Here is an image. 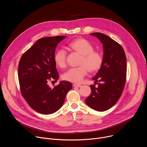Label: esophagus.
I'll use <instances>...</instances> for the list:
<instances>
[{"instance_id":"1","label":"esophagus","mask_w":147,"mask_h":147,"mask_svg":"<svg viewBox=\"0 0 147 147\" xmlns=\"http://www.w3.org/2000/svg\"><path fill=\"white\" fill-rule=\"evenodd\" d=\"M73 86L74 87L79 88V87H81V85H80V84H73Z\"/></svg>"}]
</instances>
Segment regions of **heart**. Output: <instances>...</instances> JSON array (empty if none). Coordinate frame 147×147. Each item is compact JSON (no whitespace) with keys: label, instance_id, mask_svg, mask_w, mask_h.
<instances>
[{"label":"heart","instance_id":"b5f03b06","mask_svg":"<svg viewBox=\"0 0 147 147\" xmlns=\"http://www.w3.org/2000/svg\"><path fill=\"white\" fill-rule=\"evenodd\" d=\"M72 50L82 55L80 66L69 69L63 74L65 80L74 83L81 82L88 74V70L95 71L99 70L103 63L102 55L98 52L94 51V46L85 39H77L69 44ZM56 64L63 68L66 65V51L63 48L58 49L54 56Z\"/></svg>","mask_w":147,"mask_h":147}]
</instances>
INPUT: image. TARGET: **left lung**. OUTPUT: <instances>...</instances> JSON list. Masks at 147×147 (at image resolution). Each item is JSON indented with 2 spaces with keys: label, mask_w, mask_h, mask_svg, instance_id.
<instances>
[{
  "label": "left lung",
  "mask_w": 147,
  "mask_h": 147,
  "mask_svg": "<svg viewBox=\"0 0 147 147\" xmlns=\"http://www.w3.org/2000/svg\"><path fill=\"white\" fill-rule=\"evenodd\" d=\"M91 35L102 44L103 55L102 65L92 78L95 82L99 81L98 87L90 86L91 93L86 103L91 108L103 112L115 105L123 92L126 79V57L122 47L108 35L100 32Z\"/></svg>",
  "instance_id": "left-lung-1"
}]
</instances>
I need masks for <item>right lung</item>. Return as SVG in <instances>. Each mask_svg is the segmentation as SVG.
<instances>
[{
	"label": "right lung",
	"mask_w": 147,
	"mask_h": 147,
	"mask_svg": "<svg viewBox=\"0 0 147 147\" xmlns=\"http://www.w3.org/2000/svg\"><path fill=\"white\" fill-rule=\"evenodd\" d=\"M66 36H48L38 39L20 59L18 76L22 94L36 112L50 115L57 111L65 102L71 83L61 81L51 88L49 80L59 79L54 60L57 44Z\"/></svg>",
	"instance_id": "1"
}]
</instances>
